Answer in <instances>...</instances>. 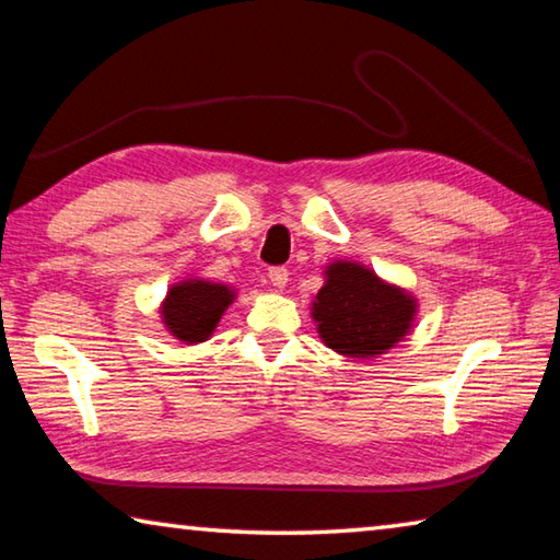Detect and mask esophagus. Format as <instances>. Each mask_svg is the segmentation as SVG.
Segmentation results:
<instances>
[{
  "mask_svg": "<svg viewBox=\"0 0 560 560\" xmlns=\"http://www.w3.org/2000/svg\"><path fill=\"white\" fill-rule=\"evenodd\" d=\"M269 281L277 289H283V287H287V281H289V269L287 267H271L269 269Z\"/></svg>",
  "mask_w": 560,
  "mask_h": 560,
  "instance_id": "34e87169",
  "label": "esophagus"
}]
</instances>
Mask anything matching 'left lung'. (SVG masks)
Masks as SVG:
<instances>
[{
	"label": "left lung",
	"mask_w": 560,
	"mask_h": 560,
	"mask_svg": "<svg viewBox=\"0 0 560 560\" xmlns=\"http://www.w3.org/2000/svg\"><path fill=\"white\" fill-rule=\"evenodd\" d=\"M412 314L410 296L348 261L328 267V281L314 303L320 338L350 358L385 353L407 334Z\"/></svg>",
	"instance_id": "1"
}]
</instances>
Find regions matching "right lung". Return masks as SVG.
Segmentation results:
<instances>
[{"mask_svg":"<svg viewBox=\"0 0 560 560\" xmlns=\"http://www.w3.org/2000/svg\"><path fill=\"white\" fill-rule=\"evenodd\" d=\"M234 293L210 281H183L170 289L163 316L173 336L187 343H200L212 334Z\"/></svg>","mask_w":560,"mask_h":560,"instance_id":"right-lung-1","label":"right lung"}]
</instances>
